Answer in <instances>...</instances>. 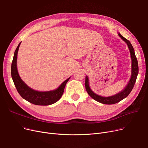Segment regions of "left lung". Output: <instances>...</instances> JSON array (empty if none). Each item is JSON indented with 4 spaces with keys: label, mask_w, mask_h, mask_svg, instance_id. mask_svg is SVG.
Returning a JSON list of instances; mask_svg holds the SVG:
<instances>
[{
    "label": "left lung",
    "mask_w": 148,
    "mask_h": 148,
    "mask_svg": "<svg viewBox=\"0 0 148 148\" xmlns=\"http://www.w3.org/2000/svg\"><path fill=\"white\" fill-rule=\"evenodd\" d=\"M119 35L121 38V39H123V40L127 43L128 47H129V51L130 52L131 58H132V75H131L130 80L129 83H128V84L126 86L124 89L119 93H117L114 96H109V97H103L99 95H97L91 90V88L89 87V84H88V78L87 76H86L85 87H86L87 92L91 97L93 98V99L103 104H107V105L114 104V103L119 102L121 100L124 99V98H125L130 94V93L132 90L134 86L135 82L136 81L137 74H138V73H139L138 62H137V60L135 55L133 47L132 46L131 43L127 39L124 38L120 33H119Z\"/></svg>",
    "instance_id": "left-lung-1"
}]
</instances>
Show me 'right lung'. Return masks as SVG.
<instances>
[{
  "label": "right lung",
  "mask_w": 148,
  "mask_h": 148,
  "mask_svg": "<svg viewBox=\"0 0 148 148\" xmlns=\"http://www.w3.org/2000/svg\"><path fill=\"white\" fill-rule=\"evenodd\" d=\"M21 42L19 43L14 52L11 65V75L15 86L21 96L33 104L37 105H49L60 100L63 95L64 88L70 78L65 80L58 88L47 92L36 91L29 87L20 78L17 70L16 61L18 51Z\"/></svg>",
  "instance_id": "obj_1"
}]
</instances>
